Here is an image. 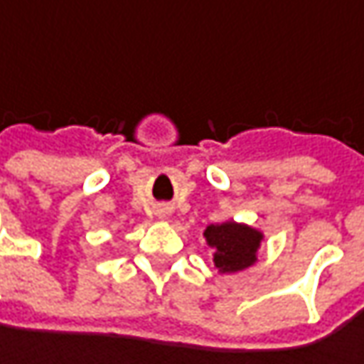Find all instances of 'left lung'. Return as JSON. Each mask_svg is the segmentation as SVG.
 Returning <instances> with one entry per match:
<instances>
[{
    "label": "left lung",
    "mask_w": 364,
    "mask_h": 364,
    "mask_svg": "<svg viewBox=\"0 0 364 364\" xmlns=\"http://www.w3.org/2000/svg\"><path fill=\"white\" fill-rule=\"evenodd\" d=\"M203 238L212 248L213 269L222 275L240 273L252 267L259 261V250L264 242L262 230L234 220L210 224L203 230Z\"/></svg>",
    "instance_id": "1"
}]
</instances>
